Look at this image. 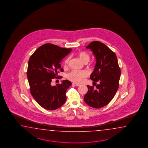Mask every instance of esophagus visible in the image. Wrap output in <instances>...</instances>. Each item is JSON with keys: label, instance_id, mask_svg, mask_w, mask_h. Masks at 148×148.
I'll use <instances>...</instances> for the list:
<instances>
[{"label": "esophagus", "instance_id": "esophagus-1", "mask_svg": "<svg viewBox=\"0 0 148 148\" xmlns=\"http://www.w3.org/2000/svg\"><path fill=\"white\" fill-rule=\"evenodd\" d=\"M72 85L75 86H80L79 84H76V83H73Z\"/></svg>", "mask_w": 148, "mask_h": 148}]
</instances>
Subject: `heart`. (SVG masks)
<instances>
[{
    "mask_svg": "<svg viewBox=\"0 0 148 148\" xmlns=\"http://www.w3.org/2000/svg\"><path fill=\"white\" fill-rule=\"evenodd\" d=\"M78 57L82 60V62L85 63H88L90 60V56L87 52H81L78 54ZM70 61V58H67L64 62V65L65 66H67L69 64ZM87 75V73L86 71L82 70H73L70 73H69L66 77L70 80L75 82H80L82 80V79L85 78Z\"/></svg>",
    "mask_w": 148,
    "mask_h": 148,
    "instance_id": "heart-1",
    "label": "heart"
}]
</instances>
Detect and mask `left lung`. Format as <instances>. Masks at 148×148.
<instances>
[{"mask_svg": "<svg viewBox=\"0 0 148 148\" xmlns=\"http://www.w3.org/2000/svg\"><path fill=\"white\" fill-rule=\"evenodd\" d=\"M86 48L90 49L95 57L96 63L90 78L98 84L96 85V89L87 86L84 101L90 107L99 108L108 104L116 94L121 70L116 54L101 42L94 41Z\"/></svg>", "mask_w": 148, "mask_h": 148, "instance_id": "8db88e82", "label": "left lung"}]
</instances>
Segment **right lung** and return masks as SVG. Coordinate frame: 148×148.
Returning a JSON list of instances; mask_svg holds the SVG:
<instances>
[{
  "instance_id": "obj_1",
  "label": "right lung",
  "mask_w": 148,
  "mask_h": 148,
  "mask_svg": "<svg viewBox=\"0 0 148 148\" xmlns=\"http://www.w3.org/2000/svg\"><path fill=\"white\" fill-rule=\"evenodd\" d=\"M71 50L48 43L38 47L29 59L27 76L31 93L44 109L57 110L66 101V92L71 82L64 80L53 86L51 83L59 71H63L60 62Z\"/></svg>"
}]
</instances>
